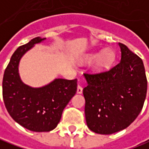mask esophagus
Returning <instances> with one entry per match:
<instances>
[{
	"mask_svg": "<svg viewBox=\"0 0 149 149\" xmlns=\"http://www.w3.org/2000/svg\"><path fill=\"white\" fill-rule=\"evenodd\" d=\"M77 93L79 94L82 93V87H81V86H77Z\"/></svg>",
	"mask_w": 149,
	"mask_h": 149,
	"instance_id": "1",
	"label": "esophagus"
}]
</instances>
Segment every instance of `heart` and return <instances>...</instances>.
I'll use <instances>...</instances> for the list:
<instances>
[{
	"instance_id": "heart-1",
	"label": "heart",
	"mask_w": 149,
	"mask_h": 149,
	"mask_svg": "<svg viewBox=\"0 0 149 149\" xmlns=\"http://www.w3.org/2000/svg\"><path fill=\"white\" fill-rule=\"evenodd\" d=\"M115 52L112 48H104L99 52H93L85 56V60L87 62H92L95 60L94 68L97 71H103L109 68L115 60Z\"/></svg>"
}]
</instances>
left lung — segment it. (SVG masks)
<instances>
[{"label":"left lung","mask_w":149,"mask_h":149,"mask_svg":"<svg viewBox=\"0 0 149 149\" xmlns=\"http://www.w3.org/2000/svg\"><path fill=\"white\" fill-rule=\"evenodd\" d=\"M120 62L109 71L84 73L85 117L90 130L112 134L125 129L137 118L147 94L143 60L127 47L118 43Z\"/></svg>","instance_id":"left-lung-1"}]
</instances>
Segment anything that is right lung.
Masks as SVG:
<instances>
[{
    "mask_svg": "<svg viewBox=\"0 0 149 149\" xmlns=\"http://www.w3.org/2000/svg\"><path fill=\"white\" fill-rule=\"evenodd\" d=\"M46 38L36 37L19 47L10 57L4 72L2 94L10 117L25 128L33 132H49L59 123L63 109L77 92V79L56 78L41 87L25 84L19 74L23 56Z\"/></svg>",
    "mask_w": 149,
    "mask_h": 149,
    "instance_id": "1",
    "label": "right lung"
}]
</instances>
